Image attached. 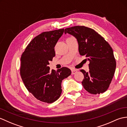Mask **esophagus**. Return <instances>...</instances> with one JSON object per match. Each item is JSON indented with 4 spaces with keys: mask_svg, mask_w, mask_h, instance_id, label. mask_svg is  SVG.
Wrapping results in <instances>:
<instances>
[{
    "mask_svg": "<svg viewBox=\"0 0 127 127\" xmlns=\"http://www.w3.org/2000/svg\"><path fill=\"white\" fill-rule=\"evenodd\" d=\"M77 70H76V69H73L71 70V74L72 75H74L75 73L77 72Z\"/></svg>",
    "mask_w": 127,
    "mask_h": 127,
    "instance_id": "obj_1",
    "label": "esophagus"
}]
</instances>
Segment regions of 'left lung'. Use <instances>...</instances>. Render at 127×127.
<instances>
[{"instance_id": "8db88e82", "label": "left lung", "mask_w": 127, "mask_h": 127, "mask_svg": "<svg viewBox=\"0 0 127 127\" xmlns=\"http://www.w3.org/2000/svg\"><path fill=\"white\" fill-rule=\"evenodd\" d=\"M64 33L77 39L79 54L90 62L89 71L80 70L84 77L82 82L84 89L94 95L104 93L111 83L116 65L110 45L97 32L84 26L66 28Z\"/></svg>"}]
</instances>
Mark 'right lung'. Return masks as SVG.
<instances>
[{"label":"right lung","mask_w":127,"mask_h":127,"mask_svg":"<svg viewBox=\"0 0 127 127\" xmlns=\"http://www.w3.org/2000/svg\"><path fill=\"white\" fill-rule=\"evenodd\" d=\"M64 29L43 32L30 42L20 57V73L28 90L40 101L51 103L62 93V80L71 73L66 67L50 70L49 62L55 56L54 47Z\"/></svg>","instance_id":"add662e5"}]
</instances>
